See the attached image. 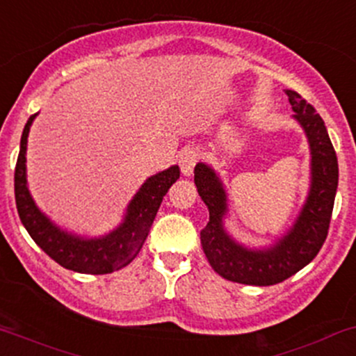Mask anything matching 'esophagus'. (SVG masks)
<instances>
[{
	"label": "esophagus",
	"instance_id": "1",
	"mask_svg": "<svg viewBox=\"0 0 356 356\" xmlns=\"http://www.w3.org/2000/svg\"><path fill=\"white\" fill-rule=\"evenodd\" d=\"M197 162V152L194 148H186L181 155H179V167H181V172L184 175H193L194 165Z\"/></svg>",
	"mask_w": 356,
	"mask_h": 356
}]
</instances>
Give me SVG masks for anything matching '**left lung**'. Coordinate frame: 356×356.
Instances as JSON below:
<instances>
[{"instance_id": "8db88e82", "label": "left lung", "mask_w": 356, "mask_h": 356, "mask_svg": "<svg viewBox=\"0 0 356 356\" xmlns=\"http://www.w3.org/2000/svg\"><path fill=\"white\" fill-rule=\"evenodd\" d=\"M292 118L306 134L311 152V182L307 197L294 225L277 236L268 247H247L228 233V194L220 174L204 162L194 169V184L204 204L209 221L201 232V245L214 272L226 280L245 286H273L306 267L318 255L333 213L338 189V159L326 127L316 109L298 92L287 89Z\"/></svg>"}]
</instances>
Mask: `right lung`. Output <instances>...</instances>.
Listing matches in <instances>:
<instances>
[{
	"label": "right lung",
	"mask_w": 356,
	"mask_h": 356,
	"mask_svg": "<svg viewBox=\"0 0 356 356\" xmlns=\"http://www.w3.org/2000/svg\"><path fill=\"white\" fill-rule=\"evenodd\" d=\"M37 115L30 116L23 128L15 169V201L23 226L50 259L69 270L101 275L127 267L145 243L163 196L181 175L179 165L150 175L128 202L123 220L115 229L101 236L76 235L50 220L30 194L26 182V143Z\"/></svg>",
	"instance_id": "1"
}]
</instances>
